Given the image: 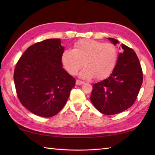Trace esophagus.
Here are the masks:
<instances>
[{"instance_id":"1","label":"esophagus","mask_w":155,"mask_h":155,"mask_svg":"<svg viewBox=\"0 0 155 155\" xmlns=\"http://www.w3.org/2000/svg\"><path fill=\"white\" fill-rule=\"evenodd\" d=\"M84 84V82L80 81V80H77L76 81V84L77 85H81V84Z\"/></svg>"}]
</instances>
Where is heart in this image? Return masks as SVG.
I'll list each match as a JSON object with an SVG mask.
<instances>
[{"mask_svg": "<svg viewBox=\"0 0 155 155\" xmlns=\"http://www.w3.org/2000/svg\"><path fill=\"white\" fill-rule=\"evenodd\" d=\"M117 59L116 47L93 39H81L75 42L73 50L67 49L62 54V64L69 74L76 75L83 65L80 77L103 80L114 70Z\"/></svg>", "mask_w": 155, "mask_h": 155, "instance_id": "heart-1", "label": "heart"}]
</instances>
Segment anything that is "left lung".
I'll return each instance as SVG.
<instances>
[{"instance_id":"8db88e82","label":"left lung","mask_w":155,"mask_h":155,"mask_svg":"<svg viewBox=\"0 0 155 155\" xmlns=\"http://www.w3.org/2000/svg\"><path fill=\"white\" fill-rule=\"evenodd\" d=\"M115 45L118 41L108 38ZM122 52L110 77L93 86L91 101L101 113H120L135 102L143 81L142 68L132 48L121 44Z\"/></svg>"}]
</instances>
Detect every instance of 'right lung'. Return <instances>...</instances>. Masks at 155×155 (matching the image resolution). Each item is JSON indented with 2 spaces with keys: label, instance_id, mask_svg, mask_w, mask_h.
<instances>
[{
  "label": "right lung",
  "instance_id": "1",
  "mask_svg": "<svg viewBox=\"0 0 155 155\" xmlns=\"http://www.w3.org/2000/svg\"><path fill=\"white\" fill-rule=\"evenodd\" d=\"M63 52L60 38L47 39L29 47L16 64L14 81L18 99L39 117L58 114L75 85L74 78L62 68Z\"/></svg>",
  "mask_w": 155,
  "mask_h": 155
}]
</instances>
